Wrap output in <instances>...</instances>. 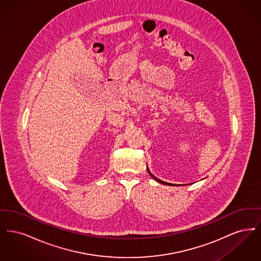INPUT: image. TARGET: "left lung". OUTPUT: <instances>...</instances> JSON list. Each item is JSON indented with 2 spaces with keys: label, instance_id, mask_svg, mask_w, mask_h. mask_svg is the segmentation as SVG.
Returning <instances> with one entry per match:
<instances>
[{
  "label": "left lung",
  "instance_id": "1",
  "mask_svg": "<svg viewBox=\"0 0 261 261\" xmlns=\"http://www.w3.org/2000/svg\"><path fill=\"white\" fill-rule=\"evenodd\" d=\"M147 169H148V172H149V175L155 180V181H158L159 183H161V184H163V185H168V186H175V185H173V184H170V183H167V182H164V181H162V180H160V179H158L155 176H153L152 174L150 173V171H149V168L147 167Z\"/></svg>",
  "mask_w": 261,
  "mask_h": 261
}]
</instances>
